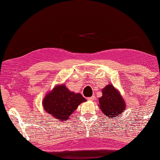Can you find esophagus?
Returning a JSON list of instances; mask_svg holds the SVG:
<instances>
[{"instance_id": "esophagus-1", "label": "esophagus", "mask_w": 160, "mask_h": 160, "mask_svg": "<svg viewBox=\"0 0 160 160\" xmlns=\"http://www.w3.org/2000/svg\"><path fill=\"white\" fill-rule=\"evenodd\" d=\"M87 100H89V101H93V100H95V96H92L91 97H89V98H87Z\"/></svg>"}]
</instances>
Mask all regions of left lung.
I'll use <instances>...</instances> for the list:
<instances>
[{"label": "left lung", "mask_w": 160, "mask_h": 160, "mask_svg": "<svg viewBox=\"0 0 160 160\" xmlns=\"http://www.w3.org/2000/svg\"><path fill=\"white\" fill-rule=\"evenodd\" d=\"M102 92V96L99 98V106L106 117H116L125 110L126 102L113 85L108 84Z\"/></svg>", "instance_id": "left-lung-1"}]
</instances>
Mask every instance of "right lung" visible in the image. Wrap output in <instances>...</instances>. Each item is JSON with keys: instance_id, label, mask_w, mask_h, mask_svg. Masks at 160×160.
<instances>
[{"instance_id": "1", "label": "right lung", "mask_w": 160, "mask_h": 160, "mask_svg": "<svg viewBox=\"0 0 160 160\" xmlns=\"http://www.w3.org/2000/svg\"><path fill=\"white\" fill-rule=\"evenodd\" d=\"M86 99L80 93H75L68 90L64 84L55 87L47 94L43 101L45 111L58 120L68 119L80 103Z\"/></svg>"}]
</instances>
